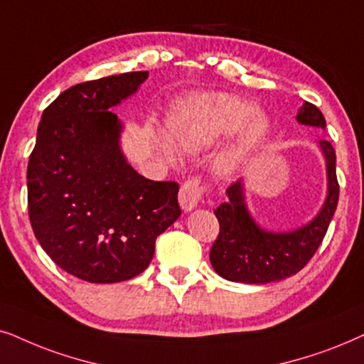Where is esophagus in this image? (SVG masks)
<instances>
[{
    "instance_id": "34e87169",
    "label": "esophagus",
    "mask_w": 364,
    "mask_h": 364,
    "mask_svg": "<svg viewBox=\"0 0 364 364\" xmlns=\"http://www.w3.org/2000/svg\"><path fill=\"white\" fill-rule=\"evenodd\" d=\"M203 185L200 179H188L181 185V190H179V195H178V200H179V206H181V210L188 213L191 210H195L198 206V203H200L201 196H203Z\"/></svg>"
}]
</instances>
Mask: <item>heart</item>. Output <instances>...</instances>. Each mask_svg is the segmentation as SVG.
Returning a JSON list of instances; mask_svg holds the SVG:
<instances>
[{"label": "heart", "instance_id": "1", "mask_svg": "<svg viewBox=\"0 0 364 364\" xmlns=\"http://www.w3.org/2000/svg\"><path fill=\"white\" fill-rule=\"evenodd\" d=\"M166 128L169 137L154 126H149L148 134L168 161L178 159L174 144L183 151H198L235 132L216 156V169L223 174L245 168L263 151L271 136L268 116L256 111L251 101L228 93H205L178 101Z\"/></svg>", "mask_w": 364, "mask_h": 364}]
</instances>
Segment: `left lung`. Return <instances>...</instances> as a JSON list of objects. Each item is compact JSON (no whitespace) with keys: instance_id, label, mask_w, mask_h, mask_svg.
<instances>
[{"instance_id":"1","label":"left lung","mask_w":364,"mask_h":364,"mask_svg":"<svg viewBox=\"0 0 364 364\" xmlns=\"http://www.w3.org/2000/svg\"><path fill=\"white\" fill-rule=\"evenodd\" d=\"M296 121L304 126L326 128L321 111L308 101L298 109ZM318 148L326 166V198L313 220L294 230L271 231L258 225L246 205L245 179L228 188V201L215 210L220 235L210 253L213 269L221 278L245 284L273 283L296 274L313 258L340 198L334 149L326 139H319Z\"/></svg>"}]
</instances>
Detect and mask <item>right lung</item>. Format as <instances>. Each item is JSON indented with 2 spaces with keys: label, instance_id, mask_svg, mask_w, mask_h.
Here are the masks:
<instances>
[{
  "label": "right lung",
  "instance_id": "right-lung-1",
  "mask_svg": "<svg viewBox=\"0 0 364 364\" xmlns=\"http://www.w3.org/2000/svg\"><path fill=\"white\" fill-rule=\"evenodd\" d=\"M148 71L71 86L43 111L28 163V210L46 255L88 283H119L151 263L154 241L181 215L178 183L151 181L121 148L113 111Z\"/></svg>",
  "mask_w": 364,
  "mask_h": 364
}]
</instances>
